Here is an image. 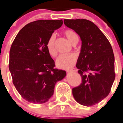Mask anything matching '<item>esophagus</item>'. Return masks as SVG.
<instances>
[{
  "label": "esophagus",
  "instance_id": "34e87169",
  "mask_svg": "<svg viewBox=\"0 0 123 123\" xmlns=\"http://www.w3.org/2000/svg\"><path fill=\"white\" fill-rule=\"evenodd\" d=\"M68 72H77V69L76 68H74V69H68L67 70Z\"/></svg>",
  "mask_w": 123,
  "mask_h": 123
}]
</instances>
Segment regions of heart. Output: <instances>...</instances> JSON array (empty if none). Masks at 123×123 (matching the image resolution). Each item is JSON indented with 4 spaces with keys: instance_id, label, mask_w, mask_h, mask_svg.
I'll return each mask as SVG.
<instances>
[{
    "instance_id": "obj_1",
    "label": "heart",
    "mask_w": 123,
    "mask_h": 123,
    "mask_svg": "<svg viewBox=\"0 0 123 123\" xmlns=\"http://www.w3.org/2000/svg\"><path fill=\"white\" fill-rule=\"evenodd\" d=\"M64 34L69 40V42L72 45L78 41V37L77 34L71 30H66L64 31ZM55 38L54 35H52L48 40L46 43V48L48 54L52 57L57 55V50L55 47ZM77 55L74 54L69 55H61L57 58L56 60V66L60 69H68L72 68L75 64L77 62Z\"/></svg>"
}]
</instances>
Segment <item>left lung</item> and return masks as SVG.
<instances>
[{
  "label": "left lung",
  "instance_id": "8db88e82",
  "mask_svg": "<svg viewBox=\"0 0 123 123\" xmlns=\"http://www.w3.org/2000/svg\"><path fill=\"white\" fill-rule=\"evenodd\" d=\"M67 27L74 30L81 40L77 66L82 82L72 89L79 104L91 106L107 97L115 78V58L107 38L93 22L86 19H65Z\"/></svg>",
  "mask_w": 123,
  "mask_h": 123
}]
</instances>
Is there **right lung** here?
Listing matches in <instances>:
<instances>
[{
    "mask_svg": "<svg viewBox=\"0 0 123 123\" xmlns=\"http://www.w3.org/2000/svg\"><path fill=\"white\" fill-rule=\"evenodd\" d=\"M62 20H39L26 25L14 40L10 51L9 69L12 83L22 98L42 104L53 95L55 83L65 71L55 69L46 43Z\"/></svg>",
    "mask_w": 123,
    "mask_h": 123,
    "instance_id": "obj_1",
    "label": "right lung"
}]
</instances>
